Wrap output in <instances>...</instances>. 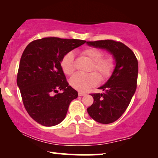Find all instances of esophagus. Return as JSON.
<instances>
[{"mask_svg":"<svg viewBox=\"0 0 158 158\" xmlns=\"http://www.w3.org/2000/svg\"><path fill=\"white\" fill-rule=\"evenodd\" d=\"M85 93H83V92H78V96H85Z\"/></svg>","mask_w":158,"mask_h":158,"instance_id":"esophagus-1","label":"esophagus"}]
</instances>
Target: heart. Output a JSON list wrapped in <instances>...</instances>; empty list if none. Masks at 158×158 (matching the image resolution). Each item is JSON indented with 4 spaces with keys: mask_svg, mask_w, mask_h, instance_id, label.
I'll return each mask as SVG.
<instances>
[{
    "mask_svg": "<svg viewBox=\"0 0 158 158\" xmlns=\"http://www.w3.org/2000/svg\"><path fill=\"white\" fill-rule=\"evenodd\" d=\"M83 55L87 57L93 62L90 70L96 71L99 74L102 81H106L111 76L115 68V62L113 57H103V52L96 48H88L83 51ZM74 54L69 52L62 57L61 67L66 75H71L75 70ZM100 77L96 73L84 74L77 73L70 79V84L73 88L80 91H85L90 88L98 84Z\"/></svg>",
    "mask_w": 158,
    "mask_h": 158,
    "instance_id": "1",
    "label": "heart"
}]
</instances>
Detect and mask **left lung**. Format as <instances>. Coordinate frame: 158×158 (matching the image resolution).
Listing matches in <instances>:
<instances>
[{
    "mask_svg": "<svg viewBox=\"0 0 158 158\" xmlns=\"http://www.w3.org/2000/svg\"><path fill=\"white\" fill-rule=\"evenodd\" d=\"M88 46L106 49L115 60V68L104 85L102 94H94V103L87 109L93 119L110 124L118 119L128 107L137 88L138 62L135 54L122 42L114 40L87 42Z\"/></svg>",
    "mask_w": 158,
    "mask_h": 158,
    "instance_id": "obj_1",
    "label": "left lung"
}]
</instances>
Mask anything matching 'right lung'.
<instances>
[{
  "mask_svg": "<svg viewBox=\"0 0 158 158\" xmlns=\"http://www.w3.org/2000/svg\"><path fill=\"white\" fill-rule=\"evenodd\" d=\"M84 40L47 37L33 41L21 56L17 75L23 105L29 116L45 127L55 126L65 118L77 92L69 85L61 67L67 53ZM61 90L62 93H58Z\"/></svg>",
  "mask_w": 158,
  "mask_h": 158,
  "instance_id": "right-lung-1",
  "label": "right lung"
}]
</instances>
